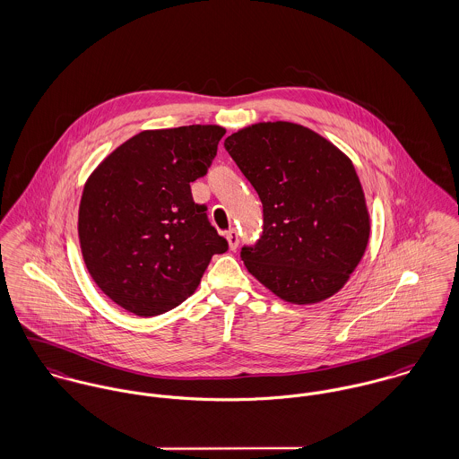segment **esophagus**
Masks as SVG:
<instances>
[{
	"mask_svg": "<svg viewBox=\"0 0 459 459\" xmlns=\"http://www.w3.org/2000/svg\"><path fill=\"white\" fill-rule=\"evenodd\" d=\"M226 238H228L230 249H231V251H235V249L238 247V242H240V238H238V233H237L235 230H230V231H226Z\"/></svg>",
	"mask_w": 459,
	"mask_h": 459,
	"instance_id": "esophagus-1",
	"label": "esophagus"
}]
</instances>
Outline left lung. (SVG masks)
I'll return each mask as SVG.
<instances>
[{"label":"left lung","instance_id":"left-lung-1","mask_svg":"<svg viewBox=\"0 0 459 459\" xmlns=\"http://www.w3.org/2000/svg\"><path fill=\"white\" fill-rule=\"evenodd\" d=\"M224 148L262 199V237L240 253L247 270L291 304L337 293L362 260L371 230L351 160L290 122L246 127L228 135Z\"/></svg>","mask_w":459,"mask_h":459}]
</instances>
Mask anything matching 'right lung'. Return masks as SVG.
Instances as JSON below:
<instances>
[{"mask_svg": "<svg viewBox=\"0 0 459 459\" xmlns=\"http://www.w3.org/2000/svg\"><path fill=\"white\" fill-rule=\"evenodd\" d=\"M224 134L219 126L139 132L84 184L77 222L82 260L126 311L146 318L180 306L212 256L228 251L191 193Z\"/></svg>", "mask_w": 459, "mask_h": 459, "instance_id": "obj_1", "label": "right lung"}]
</instances>
